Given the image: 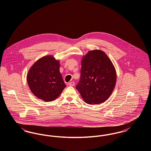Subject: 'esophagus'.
Wrapping results in <instances>:
<instances>
[{"mask_svg": "<svg viewBox=\"0 0 151 151\" xmlns=\"http://www.w3.org/2000/svg\"><path fill=\"white\" fill-rule=\"evenodd\" d=\"M68 85L69 86H75V83H74L73 81H71V82H70V83L68 84Z\"/></svg>", "mask_w": 151, "mask_h": 151, "instance_id": "esophagus-1", "label": "esophagus"}]
</instances>
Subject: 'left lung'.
<instances>
[{
	"label": "left lung",
	"mask_w": 151,
	"mask_h": 151,
	"mask_svg": "<svg viewBox=\"0 0 151 151\" xmlns=\"http://www.w3.org/2000/svg\"><path fill=\"white\" fill-rule=\"evenodd\" d=\"M80 73L76 88L86 102L99 104L108 100L114 89L116 74L104 51H89L82 59Z\"/></svg>",
	"instance_id": "obj_1"
}]
</instances>
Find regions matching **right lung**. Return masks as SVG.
<instances>
[{
  "label": "right lung",
  "instance_id": "right-lung-1",
  "mask_svg": "<svg viewBox=\"0 0 151 151\" xmlns=\"http://www.w3.org/2000/svg\"><path fill=\"white\" fill-rule=\"evenodd\" d=\"M59 67V62L48 55L38 60L30 68L27 81L37 97L45 101H52L62 92L66 86Z\"/></svg>",
  "mask_w": 151,
  "mask_h": 151
}]
</instances>
